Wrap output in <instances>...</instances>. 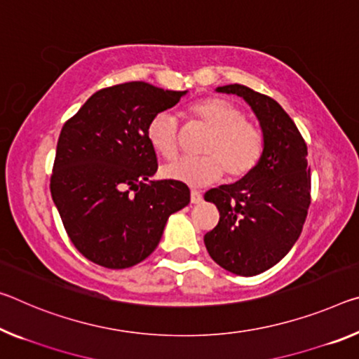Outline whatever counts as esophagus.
Here are the masks:
<instances>
[{"instance_id": "esophagus-1", "label": "esophagus", "mask_w": 359, "mask_h": 359, "mask_svg": "<svg viewBox=\"0 0 359 359\" xmlns=\"http://www.w3.org/2000/svg\"><path fill=\"white\" fill-rule=\"evenodd\" d=\"M190 201H191L193 204L201 203V201H203V195H201V191H198V190H191V191H190Z\"/></svg>"}]
</instances>
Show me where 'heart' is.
<instances>
[{
    "mask_svg": "<svg viewBox=\"0 0 359 359\" xmlns=\"http://www.w3.org/2000/svg\"><path fill=\"white\" fill-rule=\"evenodd\" d=\"M190 118L209 128L203 139V155L182 156L161 169L166 179L203 187L226 177L241 179L257 166L264 153V134L248 121L240 107L224 97H208L190 108ZM147 139L159 156L174 158L180 145V126L170 111H158L147 124Z\"/></svg>",
    "mask_w": 359,
    "mask_h": 359,
    "instance_id": "obj_1",
    "label": "heart"
}]
</instances>
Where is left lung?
<instances>
[{
  "label": "left lung",
  "mask_w": 359,
  "mask_h": 359,
  "mask_svg": "<svg viewBox=\"0 0 359 359\" xmlns=\"http://www.w3.org/2000/svg\"><path fill=\"white\" fill-rule=\"evenodd\" d=\"M248 102L264 133L257 166L231 185L210 189L204 200L219 209V224L204 235L210 257L235 275L271 269L302 233L310 206L311 179L306 144L276 100L243 84L217 88Z\"/></svg>",
  "instance_id": "1"
}]
</instances>
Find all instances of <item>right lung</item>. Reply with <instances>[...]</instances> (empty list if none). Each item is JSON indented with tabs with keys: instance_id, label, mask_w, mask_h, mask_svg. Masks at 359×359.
I'll use <instances>...</instances> for the list:
<instances>
[{
	"instance_id": "obj_1",
	"label": "right lung",
	"mask_w": 359,
	"mask_h": 359,
	"mask_svg": "<svg viewBox=\"0 0 359 359\" xmlns=\"http://www.w3.org/2000/svg\"><path fill=\"white\" fill-rule=\"evenodd\" d=\"M187 90L144 81L100 89L60 130L50 195L70 241L105 269H129L155 251L170 214L190 203L179 180L158 170L147 124Z\"/></svg>"
}]
</instances>
